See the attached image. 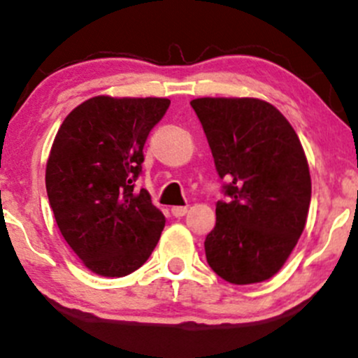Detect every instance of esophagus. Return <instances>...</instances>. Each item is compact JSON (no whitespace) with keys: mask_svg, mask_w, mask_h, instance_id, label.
<instances>
[{"mask_svg":"<svg viewBox=\"0 0 358 358\" xmlns=\"http://www.w3.org/2000/svg\"><path fill=\"white\" fill-rule=\"evenodd\" d=\"M171 211L176 218H180L187 213V206H172Z\"/></svg>","mask_w":358,"mask_h":358,"instance_id":"obj_1","label":"esophagus"}]
</instances>
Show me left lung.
<instances>
[{"label": "left lung", "mask_w": 358, "mask_h": 358, "mask_svg": "<svg viewBox=\"0 0 358 358\" xmlns=\"http://www.w3.org/2000/svg\"><path fill=\"white\" fill-rule=\"evenodd\" d=\"M227 201L205 239L206 261L225 282H264L290 256L310 205L301 140L271 103L259 99H194Z\"/></svg>", "instance_id": "left-lung-1"}]
</instances>
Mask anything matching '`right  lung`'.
<instances>
[{
  "label": "right lung",
  "mask_w": 358,
  "mask_h": 358,
  "mask_svg": "<svg viewBox=\"0 0 358 358\" xmlns=\"http://www.w3.org/2000/svg\"><path fill=\"white\" fill-rule=\"evenodd\" d=\"M169 106V99L101 95L73 109L56 134L45 169L49 205L64 241L97 275H129L160 239L165 217L134 182Z\"/></svg>",
  "instance_id": "obj_1"
}]
</instances>
